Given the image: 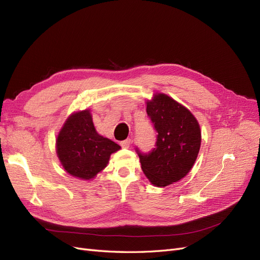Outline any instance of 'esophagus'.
I'll use <instances>...</instances> for the list:
<instances>
[{
  "mask_svg": "<svg viewBox=\"0 0 260 260\" xmlns=\"http://www.w3.org/2000/svg\"><path fill=\"white\" fill-rule=\"evenodd\" d=\"M130 144H131V140L130 139H127V140L120 142V146L123 147V148H128L130 146Z\"/></svg>",
  "mask_w": 260,
  "mask_h": 260,
  "instance_id": "1",
  "label": "esophagus"
}]
</instances>
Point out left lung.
<instances>
[{
  "mask_svg": "<svg viewBox=\"0 0 260 260\" xmlns=\"http://www.w3.org/2000/svg\"><path fill=\"white\" fill-rule=\"evenodd\" d=\"M146 112L158 133L155 148L149 153L136 150L150 183L165 187L191 170L201 145L200 126L190 111L164 93L147 101Z\"/></svg>",
  "mask_w": 260,
  "mask_h": 260,
  "instance_id": "1",
  "label": "left lung"
}]
</instances>
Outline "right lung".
Instances as JSON below:
<instances>
[{
    "label": "right lung",
    "instance_id": "1",
    "mask_svg": "<svg viewBox=\"0 0 260 260\" xmlns=\"http://www.w3.org/2000/svg\"><path fill=\"white\" fill-rule=\"evenodd\" d=\"M57 155L66 171L91 180L109 164L120 146L95 131L90 111L74 113L66 120L56 141Z\"/></svg>",
    "mask_w": 260,
    "mask_h": 260
}]
</instances>
